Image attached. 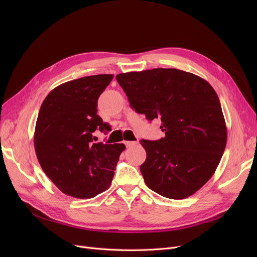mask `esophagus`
Returning a JSON list of instances; mask_svg holds the SVG:
<instances>
[{
  "mask_svg": "<svg viewBox=\"0 0 257 257\" xmlns=\"http://www.w3.org/2000/svg\"><path fill=\"white\" fill-rule=\"evenodd\" d=\"M137 144H138L137 142H125V145H126V147H127V148H130V147L136 146Z\"/></svg>",
  "mask_w": 257,
  "mask_h": 257,
  "instance_id": "esophagus-1",
  "label": "esophagus"
}]
</instances>
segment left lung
I'll return each instance as SVG.
<instances>
[{
    "label": "left lung",
    "mask_w": 257,
    "mask_h": 257,
    "mask_svg": "<svg viewBox=\"0 0 257 257\" xmlns=\"http://www.w3.org/2000/svg\"><path fill=\"white\" fill-rule=\"evenodd\" d=\"M130 106L147 119H159L166 137L142 140L147 158L141 172L147 186L166 198L195 194L217 170L227 128L217 92L206 80L177 69L116 75Z\"/></svg>",
    "instance_id": "8db88e82"
}]
</instances>
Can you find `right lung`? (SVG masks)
Returning a JSON list of instances; mask_svg holds the SVG:
<instances>
[{
  "label": "right lung",
  "mask_w": 257,
  "mask_h": 257,
  "mask_svg": "<svg viewBox=\"0 0 257 257\" xmlns=\"http://www.w3.org/2000/svg\"><path fill=\"white\" fill-rule=\"evenodd\" d=\"M112 78L103 74L69 81L54 88L40 106L36 156L47 176L67 196L89 199L106 191L126 148L93 143L94 131L110 130L97 114V106Z\"/></svg>",
  "instance_id": "1"
}]
</instances>
